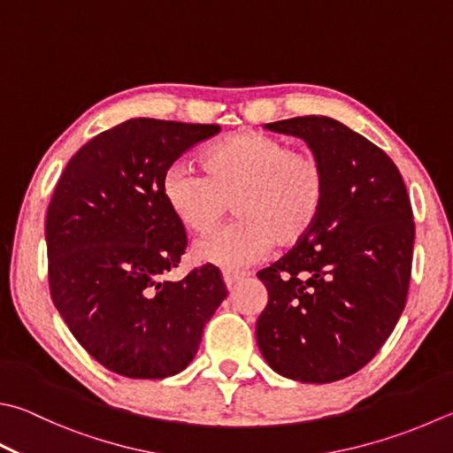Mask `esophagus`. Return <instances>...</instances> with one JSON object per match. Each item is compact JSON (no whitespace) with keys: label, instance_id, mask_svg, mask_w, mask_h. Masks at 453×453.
<instances>
[{"label":"esophagus","instance_id":"obj_1","mask_svg":"<svg viewBox=\"0 0 453 453\" xmlns=\"http://www.w3.org/2000/svg\"><path fill=\"white\" fill-rule=\"evenodd\" d=\"M246 276H249V274H244V272H225V274H223V280H225L226 288H228V289H233V288L238 284V281L244 280Z\"/></svg>","mask_w":453,"mask_h":453}]
</instances>
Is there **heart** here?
Listing matches in <instances>:
<instances>
[{"label": "heart", "mask_w": 453, "mask_h": 453, "mask_svg": "<svg viewBox=\"0 0 453 453\" xmlns=\"http://www.w3.org/2000/svg\"><path fill=\"white\" fill-rule=\"evenodd\" d=\"M201 173L175 164L164 177V199L195 234L215 230L233 203L241 220L195 244L201 262L238 268L260 260L272 244L292 249L318 225L327 173L318 156L274 135L241 130L201 153Z\"/></svg>", "instance_id": "heart-1"}]
</instances>
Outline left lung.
I'll return each instance as SVG.
<instances>
[{
	"mask_svg": "<svg viewBox=\"0 0 453 453\" xmlns=\"http://www.w3.org/2000/svg\"><path fill=\"white\" fill-rule=\"evenodd\" d=\"M266 130L307 143L326 167L327 199L311 233L258 272L268 303L256 341L281 377L326 385L363 369L404 311L411 199L387 153L333 118H289Z\"/></svg>",
	"mask_w": 453,
	"mask_h": 453,
	"instance_id": "1",
	"label": "left lung"
}]
</instances>
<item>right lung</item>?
I'll list each match as a JSON object with an SVG mask.
<instances>
[{
    "instance_id": "1",
    "label": "right lung",
    "mask_w": 453,
    "mask_h": 453,
    "mask_svg": "<svg viewBox=\"0 0 453 453\" xmlns=\"http://www.w3.org/2000/svg\"><path fill=\"white\" fill-rule=\"evenodd\" d=\"M217 132L212 124L126 120L76 151L57 183L45 226L55 307L94 359L122 377L181 372L228 294L212 264L161 280L187 244L164 177Z\"/></svg>"
}]
</instances>
